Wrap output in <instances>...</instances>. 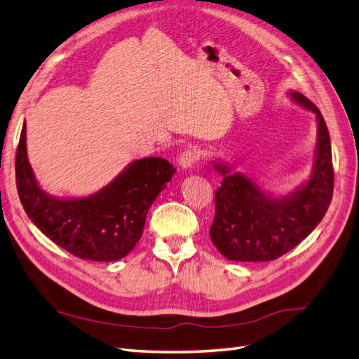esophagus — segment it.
Segmentation results:
<instances>
[{"label": "esophagus", "mask_w": 359, "mask_h": 359, "mask_svg": "<svg viewBox=\"0 0 359 359\" xmlns=\"http://www.w3.org/2000/svg\"><path fill=\"white\" fill-rule=\"evenodd\" d=\"M198 159H200V153H198L196 149H188V150H185V151H183V153L180 154L179 163H180L182 168L187 170V168L194 167V163H196Z\"/></svg>", "instance_id": "esophagus-1"}]
</instances>
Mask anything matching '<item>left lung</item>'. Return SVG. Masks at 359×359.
<instances>
[{"instance_id": "obj_1", "label": "left lung", "mask_w": 359, "mask_h": 359, "mask_svg": "<svg viewBox=\"0 0 359 359\" xmlns=\"http://www.w3.org/2000/svg\"><path fill=\"white\" fill-rule=\"evenodd\" d=\"M290 97L317 118V144L309 179L288 196L273 197L227 163L212 162L222 174L215 191V218L210 240L224 258L267 262L280 258L314 231L332 200L334 167L330 137L317 106L297 90Z\"/></svg>"}]
</instances>
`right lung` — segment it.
<instances>
[{"label": "right lung", "mask_w": 359, "mask_h": 359, "mask_svg": "<svg viewBox=\"0 0 359 359\" xmlns=\"http://www.w3.org/2000/svg\"><path fill=\"white\" fill-rule=\"evenodd\" d=\"M22 126L16 150V188L25 214L50 240L81 259L110 262L124 258L142 236L153 201L176 168L162 158L133 161L88 197L60 198L43 191L27 158Z\"/></svg>", "instance_id": "1"}]
</instances>
